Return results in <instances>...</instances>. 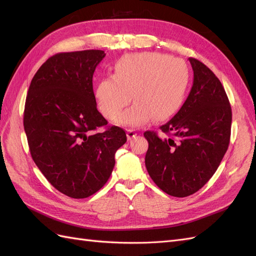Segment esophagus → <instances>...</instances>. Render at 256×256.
<instances>
[{"instance_id": "1", "label": "esophagus", "mask_w": 256, "mask_h": 256, "mask_svg": "<svg viewBox=\"0 0 256 256\" xmlns=\"http://www.w3.org/2000/svg\"><path fill=\"white\" fill-rule=\"evenodd\" d=\"M136 134H138V132H136V130H134V129H128V130H127V138H128V140H132L136 136Z\"/></svg>"}]
</instances>
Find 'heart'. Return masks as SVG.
<instances>
[{
  "label": "heart",
  "mask_w": 256,
  "mask_h": 256,
  "mask_svg": "<svg viewBox=\"0 0 256 256\" xmlns=\"http://www.w3.org/2000/svg\"><path fill=\"white\" fill-rule=\"evenodd\" d=\"M189 78L184 62L168 54H128L116 62L113 76L98 82L96 102L104 118L114 120L134 98L118 118L122 125L142 126L152 118L166 120L180 109Z\"/></svg>",
  "instance_id": "b5f03b06"
}]
</instances>
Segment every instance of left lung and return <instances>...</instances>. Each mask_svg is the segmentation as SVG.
Instances as JSON below:
<instances>
[{"instance_id":"1","label":"left lung","mask_w":256,"mask_h":256,"mask_svg":"<svg viewBox=\"0 0 256 256\" xmlns=\"http://www.w3.org/2000/svg\"><path fill=\"white\" fill-rule=\"evenodd\" d=\"M193 84L174 118L160 127L171 138L145 131V166L154 182L168 196L184 198L210 180L230 144L232 109L220 80L202 62L189 58Z\"/></svg>"}]
</instances>
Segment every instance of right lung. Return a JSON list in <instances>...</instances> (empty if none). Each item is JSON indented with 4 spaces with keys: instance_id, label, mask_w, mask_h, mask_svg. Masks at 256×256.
Instances as JSON below:
<instances>
[{
    "instance_id": "right-lung-1",
    "label": "right lung",
    "mask_w": 256,
    "mask_h": 256,
    "mask_svg": "<svg viewBox=\"0 0 256 256\" xmlns=\"http://www.w3.org/2000/svg\"><path fill=\"white\" fill-rule=\"evenodd\" d=\"M106 56L102 50L58 53L38 69L24 106L30 156L54 188L72 198L102 189L126 143L125 130L106 127L97 110L92 74ZM106 126L102 133H95Z\"/></svg>"
}]
</instances>
